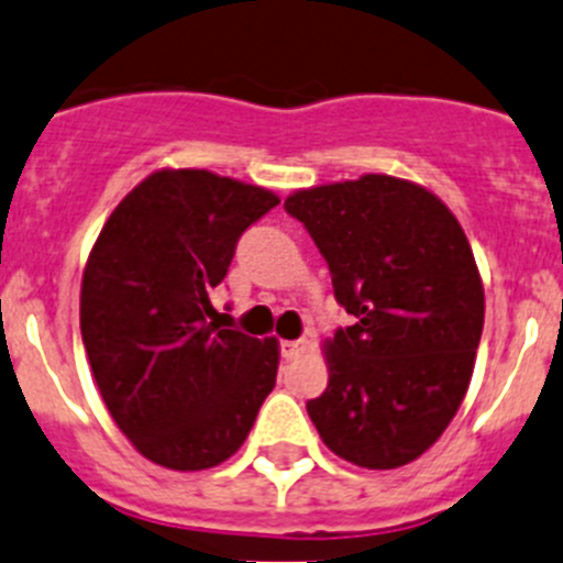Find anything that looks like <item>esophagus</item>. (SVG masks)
<instances>
[{"instance_id":"obj_1","label":"esophagus","mask_w":563,"mask_h":563,"mask_svg":"<svg viewBox=\"0 0 563 563\" xmlns=\"http://www.w3.org/2000/svg\"><path fill=\"white\" fill-rule=\"evenodd\" d=\"M280 349H283V357L297 360V357H302L305 352H308L310 343L308 341H283Z\"/></svg>"}]
</instances>
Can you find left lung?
Masks as SVG:
<instances>
[{"mask_svg": "<svg viewBox=\"0 0 563 563\" xmlns=\"http://www.w3.org/2000/svg\"><path fill=\"white\" fill-rule=\"evenodd\" d=\"M352 327L324 343L330 382L308 401L327 449L368 471L409 465L445 432L484 327V286L449 206L420 184L368 173L297 189Z\"/></svg>", "mask_w": 563, "mask_h": 563, "instance_id": "left-lung-1", "label": "left lung"}]
</instances>
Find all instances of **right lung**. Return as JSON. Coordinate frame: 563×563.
<instances>
[{
  "label": "right lung",
  "instance_id": "1",
  "mask_svg": "<svg viewBox=\"0 0 563 563\" xmlns=\"http://www.w3.org/2000/svg\"><path fill=\"white\" fill-rule=\"evenodd\" d=\"M280 203L209 170H156L109 214L81 275L79 324L120 432L170 471L217 467L275 387L277 338L222 330L211 291L236 242Z\"/></svg>",
  "mask_w": 563,
  "mask_h": 563
}]
</instances>
